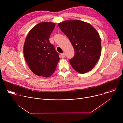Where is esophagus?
Wrapping results in <instances>:
<instances>
[{
    "instance_id": "esophagus-1",
    "label": "esophagus",
    "mask_w": 123,
    "mask_h": 123,
    "mask_svg": "<svg viewBox=\"0 0 123 123\" xmlns=\"http://www.w3.org/2000/svg\"><path fill=\"white\" fill-rule=\"evenodd\" d=\"M61 56L62 58H64L65 57V54L64 53H63V54H61Z\"/></svg>"
}]
</instances>
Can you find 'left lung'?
Returning <instances> with one entry per match:
<instances>
[{
  "label": "left lung",
  "mask_w": 123,
  "mask_h": 123,
  "mask_svg": "<svg viewBox=\"0 0 123 123\" xmlns=\"http://www.w3.org/2000/svg\"><path fill=\"white\" fill-rule=\"evenodd\" d=\"M58 27L74 48L75 55L69 60L72 67L80 74L91 71L101 53V41L97 31L89 23L79 20L65 21Z\"/></svg>",
  "instance_id": "8db88e82"
}]
</instances>
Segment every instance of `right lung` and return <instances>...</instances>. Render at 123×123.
Instances as JSON below:
<instances>
[{"label":"right lung","mask_w":123,"mask_h":123,"mask_svg":"<svg viewBox=\"0 0 123 123\" xmlns=\"http://www.w3.org/2000/svg\"><path fill=\"white\" fill-rule=\"evenodd\" d=\"M55 25L52 22H41L35 26L26 37L24 57L31 71L38 76L51 75L60 59L54 45L49 41Z\"/></svg>","instance_id":"add662e5"}]
</instances>
